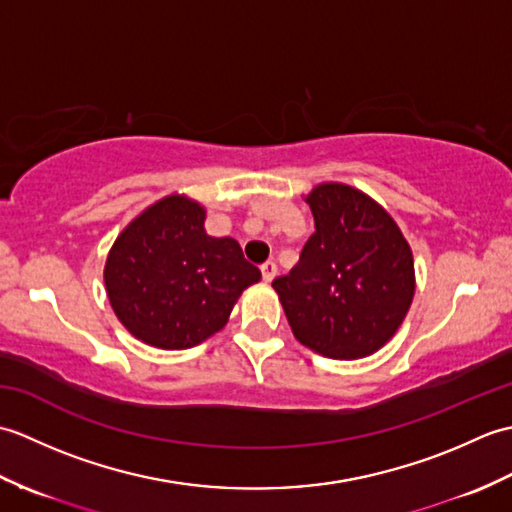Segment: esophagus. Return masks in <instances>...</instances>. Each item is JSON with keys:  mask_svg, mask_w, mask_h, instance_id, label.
<instances>
[{"mask_svg": "<svg viewBox=\"0 0 512 512\" xmlns=\"http://www.w3.org/2000/svg\"><path fill=\"white\" fill-rule=\"evenodd\" d=\"M262 275H264V281H273L277 277V264L275 262H266L262 264Z\"/></svg>", "mask_w": 512, "mask_h": 512, "instance_id": "1", "label": "esophagus"}]
</instances>
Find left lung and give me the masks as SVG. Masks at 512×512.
I'll use <instances>...</instances> for the list:
<instances>
[{
    "label": "left lung",
    "mask_w": 512,
    "mask_h": 512,
    "mask_svg": "<svg viewBox=\"0 0 512 512\" xmlns=\"http://www.w3.org/2000/svg\"><path fill=\"white\" fill-rule=\"evenodd\" d=\"M314 231L299 264L273 288L292 334L312 352L363 358L405 321L416 273L405 235L383 206L350 184H317Z\"/></svg>",
    "instance_id": "left-lung-1"
}]
</instances>
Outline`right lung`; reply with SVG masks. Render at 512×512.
Returning <instances> with one entry per match:
<instances>
[{
  "mask_svg": "<svg viewBox=\"0 0 512 512\" xmlns=\"http://www.w3.org/2000/svg\"><path fill=\"white\" fill-rule=\"evenodd\" d=\"M204 220L200 202L167 195L134 217L107 255L112 310L147 345L187 350L206 341L262 279L233 237L206 235Z\"/></svg>",
  "mask_w": 512,
  "mask_h": 512,
  "instance_id": "add662e5",
  "label": "right lung"
}]
</instances>
